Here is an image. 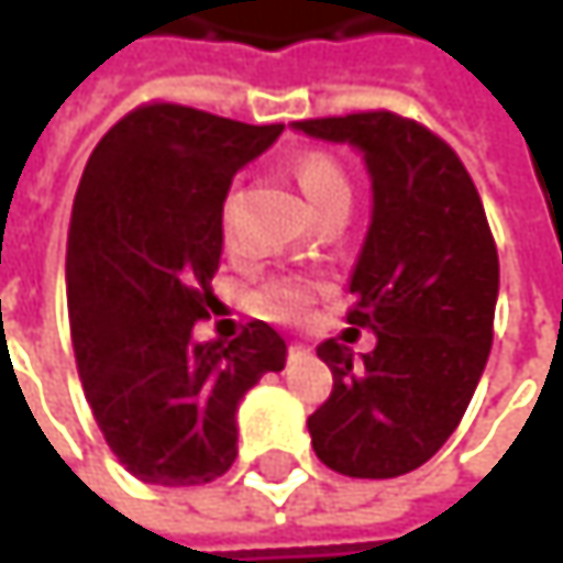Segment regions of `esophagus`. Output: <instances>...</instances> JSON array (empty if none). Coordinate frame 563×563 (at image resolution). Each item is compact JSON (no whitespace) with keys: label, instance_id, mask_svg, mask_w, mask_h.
<instances>
[{"label":"esophagus","instance_id":"obj_1","mask_svg":"<svg viewBox=\"0 0 563 563\" xmlns=\"http://www.w3.org/2000/svg\"><path fill=\"white\" fill-rule=\"evenodd\" d=\"M309 355V345L302 342H289V358H306Z\"/></svg>","mask_w":563,"mask_h":563}]
</instances>
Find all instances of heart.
Segmentation results:
<instances>
[{
    "mask_svg": "<svg viewBox=\"0 0 563 563\" xmlns=\"http://www.w3.org/2000/svg\"><path fill=\"white\" fill-rule=\"evenodd\" d=\"M292 175H296V185L302 188L309 208L319 214L322 208L329 205H349L352 201V181H349V172L342 169L339 159H332L329 153H302L296 163H292ZM238 211H241V185H231L221 198V234L224 241H234V228H238ZM316 292H319V283L312 277H299V274H289V277H277V280L264 283L257 289V299L254 306L277 319V322H296L309 312V306L316 302Z\"/></svg>",
    "mask_w": 563,
    "mask_h": 563,
    "instance_id": "obj_1",
    "label": "heart"
}]
</instances>
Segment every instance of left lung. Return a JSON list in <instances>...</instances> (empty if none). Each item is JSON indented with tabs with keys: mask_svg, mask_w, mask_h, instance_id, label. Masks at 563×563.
I'll return each mask as SVG.
<instances>
[{
	"mask_svg": "<svg viewBox=\"0 0 563 563\" xmlns=\"http://www.w3.org/2000/svg\"><path fill=\"white\" fill-rule=\"evenodd\" d=\"M292 130L349 143L372 178V224L352 271L349 322L375 332L358 355L329 339V400L306 420L316 456L355 479L423 466L460 427L493 349L499 254L460 156L391 110L299 120Z\"/></svg>",
	"mask_w": 563,
	"mask_h": 563,
	"instance_id": "1",
	"label": "left lung"
}]
</instances>
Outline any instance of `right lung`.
I'll return each mask as SVG.
<instances>
[{"instance_id": "1", "label": "right lung", "mask_w": 563, "mask_h": 563, "mask_svg": "<svg viewBox=\"0 0 563 563\" xmlns=\"http://www.w3.org/2000/svg\"><path fill=\"white\" fill-rule=\"evenodd\" d=\"M283 133L181 103L126 113L90 153L67 231V316L93 420L153 486H201L238 456V404L286 342L254 319L195 342L221 264V198Z\"/></svg>"}]
</instances>
